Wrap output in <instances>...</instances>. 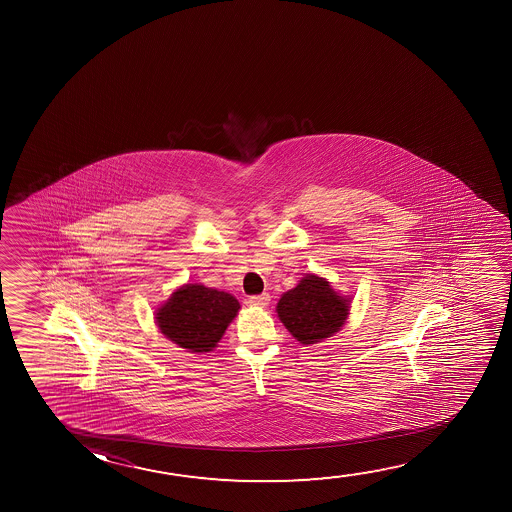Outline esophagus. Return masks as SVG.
Here are the masks:
<instances>
[{"mask_svg":"<svg viewBox=\"0 0 512 512\" xmlns=\"http://www.w3.org/2000/svg\"><path fill=\"white\" fill-rule=\"evenodd\" d=\"M248 301H250V304H253V306L266 308L267 304H269V301H271V297H269V294L252 295Z\"/></svg>","mask_w":512,"mask_h":512,"instance_id":"obj_1","label":"esophagus"}]
</instances>
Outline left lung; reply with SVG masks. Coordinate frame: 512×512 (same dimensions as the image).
<instances>
[{
  "instance_id": "1",
  "label": "left lung",
  "mask_w": 512,
  "mask_h": 512,
  "mask_svg": "<svg viewBox=\"0 0 512 512\" xmlns=\"http://www.w3.org/2000/svg\"><path fill=\"white\" fill-rule=\"evenodd\" d=\"M276 313L299 343L316 344L343 327L350 299L337 294L325 278L306 274L297 287L281 295Z\"/></svg>"
}]
</instances>
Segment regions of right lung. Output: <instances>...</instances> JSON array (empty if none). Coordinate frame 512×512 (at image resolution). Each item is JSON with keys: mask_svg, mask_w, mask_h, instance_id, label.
I'll return each mask as SVG.
<instances>
[{"mask_svg": "<svg viewBox=\"0 0 512 512\" xmlns=\"http://www.w3.org/2000/svg\"><path fill=\"white\" fill-rule=\"evenodd\" d=\"M239 308L234 295L189 283L178 288L161 308H157L155 322L162 334L180 348L206 353L217 346Z\"/></svg>", "mask_w": 512, "mask_h": 512, "instance_id": "right-lung-1", "label": "right lung"}]
</instances>
